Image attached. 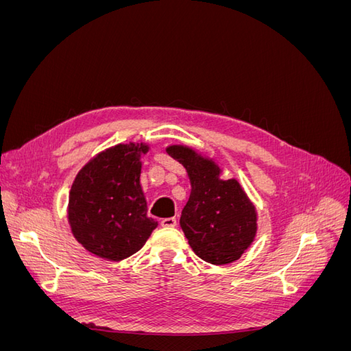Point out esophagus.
Returning <instances> with one entry per match:
<instances>
[{
  "mask_svg": "<svg viewBox=\"0 0 351 351\" xmlns=\"http://www.w3.org/2000/svg\"><path fill=\"white\" fill-rule=\"evenodd\" d=\"M161 226L164 228H174L177 226V219L176 218H164L161 221Z\"/></svg>",
  "mask_w": 351,
  "mask_h": 351,
  "instance_id": "34e87169",
  "label": "esophagus"
}]
</instances>
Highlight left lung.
I'll list each match as a JSON object with an SVG mask.
<instances>
[{
    "mask_svg": "<svg viewBox=\"0 0 351 351\" xmlns=\"http://www.w3.org/2000/svg\"><path fill=\"white\" fill-rule=\"evenodd\" d=\"M167 154L182 164L190 192L180 226L190 247L212 265H227L241 258L258 232V212L237 178H222L214 158L186 145H169Z\"/></svg>",
    "mask_w": 351,
    "mask_h": 351,
    "instance_id": "1",
    "label": "left lung"
}]
</instances>
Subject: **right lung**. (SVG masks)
<instances>
[{
  "mask_svg": "<svg viewBox=\"0 0 351 351\" xmlns=\"http://www.w3.org/2000/svg\"><path fill=\"white\" fill-rule=\"evenodd\" d=\"M146 142L119 143L90 158L71 184L67 219L73 237L111 262L139 252L158 221L147 217L141 184Z\"/></svg>",
  "mask_w": 351,
  "mask_h": 351,
  "instance_id": "add662e5",
  "label": "right lung"
}]
</instances>
